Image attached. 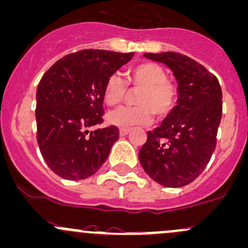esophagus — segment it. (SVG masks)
<instances>
[{
    "instance_id": "esophagus-1",
    "label": "esophagus",
    "mask_w": 248,
    "mask_h": 248,
    "mask_svg": "<svg viewBox=\"0 0 248 248\" xmlns=\"http://www.w3.org/2000/svg\"><path fill=\"white\" fill-rule=\"evenodd\" d=\"M129 132H131V129L129 128H121L120 129V135H121V137H124V135L128 134Z\"/></svg>"
}]
</instances>
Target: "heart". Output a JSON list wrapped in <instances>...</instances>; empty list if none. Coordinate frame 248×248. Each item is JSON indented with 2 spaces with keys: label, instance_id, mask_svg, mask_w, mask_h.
Returning a JSON list of instances; mask_svg holds the SVG:
<instances>
[{
  "label": "heart",
  "instance_id": "heart-1",
  "mask_svg": "<svg viewBox=\"0 0 248 248\" xmlns=\"http://www.w3.org/2000/svg\"><path fill=\"white\" fill-rule=\"evenodd\" d=\"M137 91L133 98L134 107H121L110 111L107 121L121 128L147 124L152 115L165 119L173 111L178 100V88L168 79L165 70L153 62H142L127 72L124 80L117 75L107 79L103 89V101L115 107L126 98L127 88Z\"/></svg>",
  "mask_w": 248,
  "mask_h": 248
}]
</instances>
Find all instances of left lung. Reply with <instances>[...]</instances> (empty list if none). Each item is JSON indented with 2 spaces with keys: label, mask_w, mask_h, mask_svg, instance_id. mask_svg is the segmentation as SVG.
Masks as SVG:
<instances>
[{
  "label": "left lung",
  "mask_w": 248,
  "mask_h": 248,
  "mask_svg": "<svg viewBox=\"0 0 248 248\" xmlns=\"http://www.w3.org/2000/svg\"><path fill=\"white\" fill-rule=\"evenodd\" d=\"M164 62L178 82L179 97L173 111L153 131L140 148L146 173L160 186H184L207 168L216 147L222 117L220 83L203 65L176 52L145 53Z\"/></svg>",
  "instance_id": "8db88e82"
}]
</instances>
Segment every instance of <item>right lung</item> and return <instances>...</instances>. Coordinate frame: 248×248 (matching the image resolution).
Here are the masks:
<instances>
[{
    "instance_id": "1",
    "label": "right lung",
    "mask_w": 248,
    "mask_h": 248,
    "mask_svg": "<svg viewBox=\"0 0 248 248\" xmlns=\"http://www.w3.org/2000/svg\"><path fill=\"white\" fill-rule=\"evenodd\" d=\"M134 53L82 49L62 57L44 74L36 90V139L48 168L79 181L100 170L119 139V128L103 124L107 79Z\"/></svg>"
}]
</instances>
